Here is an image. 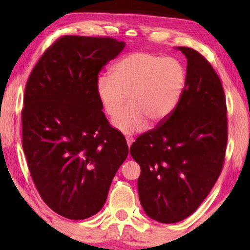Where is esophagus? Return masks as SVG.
Returning <instances> with one entry per match:
<instances>
[{"mask_svg": "<svg viewBox=\"0 0 250 250\" xmlns=\"http://www.w3.org/2000/svg\"><path fill=\"white\" fill-rule=\"evenodd\" d=\"M125 140H126V143H128V146L130 147V146H131V145H132V143H133L134 139H133L132 137H126V138H125Z\"/></svg>", "mask_w": 250, "mask_h": 250, "instance_id": "34e87169", "label": "esophagus"}]
</instances>
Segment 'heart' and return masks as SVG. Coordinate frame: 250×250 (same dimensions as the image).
<instances>
[{
  "instance_id": "b5f03b06",
  "label": "heart",
  "mask_w": 250,
  "mask_h": 250,
  "mask_svg": "<svg viewBox=\"0 0 250 250\" xmlns=\"http://www.w3.org/2000/svg\"><path fill=\"white\" fill-rule=\"evenodd\" d=\"M186 86V71L175 58L147 52L125 55L111 67V75L97 79L96 94L101 109L115 118L126 104L130 107L113 121L121 132L146 130L150 120H167L179 105Z\"/></svg>"
}]
</instances>
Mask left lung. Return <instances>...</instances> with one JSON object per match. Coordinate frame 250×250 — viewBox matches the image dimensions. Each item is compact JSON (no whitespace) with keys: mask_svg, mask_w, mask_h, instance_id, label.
<instances>
[{"mask_svg":"<svg viewBox=\"0 0 250 250\" xmlns=\"http://www.w3.org/2000/svg\"><path fill=\"white\" fill-rule=\"evenodd\" d=\"M188 58L186 86L174 112L139 135L130 147L141 167L139 198L160 223L183 221L195 211L221 175L228 138L227 107L216 71L197 50Z\"/></svg>","mask_w":250,"mask_h":250,"instance_id":"left-lung-1","label":"left lung"}]
</instances>
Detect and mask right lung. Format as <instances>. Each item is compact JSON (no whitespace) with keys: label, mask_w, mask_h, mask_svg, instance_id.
Here are the masks:
<instances>
[{"label":"right lung","mask_w":250,"mask_h":250,"mask_svg":"<svg viewBox=\"0 0 250 250\" xmlns=\"http://www.w3.org/2000/svg\"><path fill=\"white\" fill-rule=\"evenodd\" d=\"M125 44L112 37L65 35L42 55L27 79L22 145L46 205L69 219L98 213L129 153L96 94L98 75Z\"/></svg>","instance_id":"add662e5"}]
</instances>
